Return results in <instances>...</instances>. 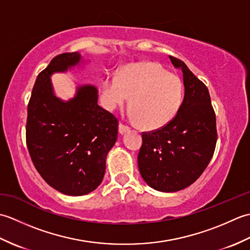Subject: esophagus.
I'll return each instance as SVG.
<instances>
[{"label": "esophagus", "instance_id": "34e87169", "mask_svg": "<svg viewBox=\"0 0 250 250\" xmlns=\"http://www.w3.org/2000/svg\"><path fill=\"white\" fill-rule=\"evenodd\" d=\"M129 131H130V126L125 125L124 124H120L119 125V133L120 134H125V133H126V132H129Z\"/></svg>", "mask_w": 250, "mask_h": 250}]
</instances>
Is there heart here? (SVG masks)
Instances as JSON below:
<instances>
[{
	"label": "heart",
	"mask_w": 250,
	"mask_h": 250,
	"mask_svg": "<svg viewBox=\"0 0 250 250\" xmlns=\"http://www.w3.org/2000/svg\"><path fill=\"white\" fill-rule=\"evenodd\" d=\"M180 78L155 62L124 68L118 77L101 83V98L108 109L124 106L130 98L131 116L146 129H158L171 121L182 105Z\"/></svg>",
	"instance_id": "b5f03b06"
}]
</instances>
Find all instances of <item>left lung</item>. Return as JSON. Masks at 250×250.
<instances>
[{
	"label": "left lung",
	"instance_id": "obj_1",
	"mask_svg": "<svg viewBox=\"0 0 250 250\" xmlns=\"http://www.w3.org/2000/svg\"><path fill=\"white\" fill-rule=\"evenodd\" d=\"M169 60L183 72L184 101L167 125L143 133L137 157L143 179L161 192H176L193 184L208 166L217 142L208 89L182 60L171 56Z\"/></svg>",
	"mask_w": 250,
	"mask_h": 250
}]
</instances>
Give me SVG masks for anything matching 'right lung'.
Instances as JSON below:
<instances>
[{
    "instance_id": "add662e5",
    "label": "right lung",
    "mask_w": 250,
    "mask_h": 250,
    "mask_svg": "<svg viewBox=\"0 0 250 250\" xmlns=\"http://www.w3.org/2000/svg\"><path fill=\"white\" fill-rule=\"evenodd\" d=\"M79 52L55 57L39 74L26 119V146L37 172L66 195H84L102 183L106 157L118 135V120L98 105V89L81 84L74 98L55 94L51 75L81 65Z\"/></svg>"
}]
</instances>
